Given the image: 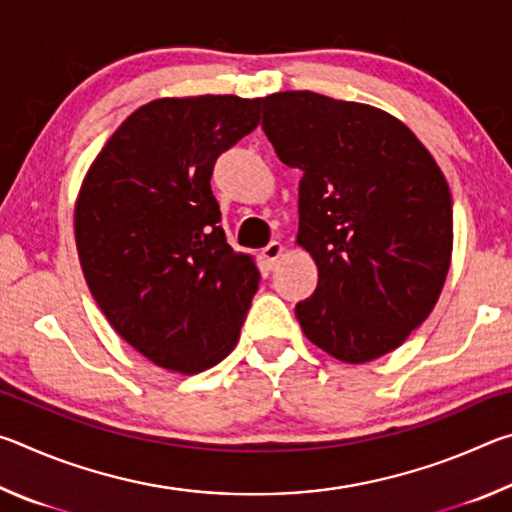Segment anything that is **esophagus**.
<instances>
[{"mask_svg": "<svg viewBox=\"0 0 512 512\" xmlns=\"http://www.w3.org/2000/svg\"><path fill=\"white\" fill-rule=\"evenodd\" d=\"M282 250H284V246L280 244V241H271V244H268V246L262 250V259H264L268 268L275 266V262H277V259H280V255H282Z\"/></svg>", "mask_w": 512, "mask_h": 512, "instance_id": "1", "label": "esophagus"}]
</instances>
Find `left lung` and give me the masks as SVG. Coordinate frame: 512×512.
Here are the masks:
<instances>
[{
	"label": "left lung",
	"mask_w": 512,
	"mask_h": 512,
	"mask_svg": "<svg viewBox=\"0 0 512 512\" xmlns=\"http://www.w3.org/2000/svg\"><path fill=\"white\" fill-rule=\"evenodd\" d=\"M262 128L300 169L298 244L318 287L296 305L307 339L345 363L395 350L424 323L452 257V194L436 160L384 110L323 94L259 99Z\"/></svg>",
	"instance_id": "1"
}]
</instances>
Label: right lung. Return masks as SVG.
Here are the masks:
<instances>
[{
    "label": "right lung",
    "mask_w": 512,
    "mask_h": 512,
    "mask_svg": "<svg viewBox=\"0 0 512 512\" xmlns=\"http://www.w3.org/2000/svg\"><path fill=\"white\" fill-rule=\"evenodd\" d=\"M259 124V99H158L121 124L85 176L76 248L115 332L155 366L201 372L228 357L259 271L225 241L210 180Z\"/></svg>",
    "instance_id": "obj_1"
}]
</instances>
